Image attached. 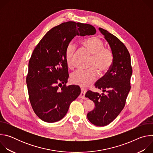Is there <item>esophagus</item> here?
<instances>
[{
    "label": "esophagus",
    "instance_id": "34e87169",
    "mask_svg": "<svg viewBox=\"0 0 153 153\" xmlns=\"http://www.w3.org/2000/svg\"><path fill=\"white\" fill-rule=\"evenodd\" d=\"M86 92V89H84V88H81V93H80V97L81 99H85V94Z\"/></svg>",
    "mask_w": 153,
    "mask_h": 153
}]
</instances>
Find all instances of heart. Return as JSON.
<instances>
[{"label":"heart","mask_w":153,"mask_h":153,"mask_svg":"<svg viewBox=\"0 0 153 153\" xmlns=\"http://www.w3.org/2000/svg\"><path fill=\"white\" fill-rule=\"evenodd\" d=\"M80 44L93 54L89 65L91 68L88 70H77L71 74V80L76 85L87 86L96 80L98 71L100 74H104L109 71L112 66L114 57L112 51L104 47L103 41L99 37L94 36L83 39ZM75 51V45L73 43H70L65 50V60L70 68L74 66Z\"/></svg>","instance_id":"obj_1"}]
</instances>
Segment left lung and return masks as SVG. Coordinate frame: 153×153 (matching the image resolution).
Segmentation results:
<instances>
[{"label": "left lung", "instance_id": "left-lung-1", "mask_svg": "<svg viewBox=\"0 0 153 153\" xmlns=\"http://www.w3.org/2000/svg\"><path fill=\"white\" fill-rule=\"evenodd\" d=\"M113 54L112 66L96 83V88L103 93L88 91L85 97L95 103L93 110L87 113L89 121L96 126H103L112 122L125 106L130 91V79L133 70L129 53L123 43L108 31L99 28Z\"/></svg>", "mask_w": 153, "mask_h": 153}]
</instances>
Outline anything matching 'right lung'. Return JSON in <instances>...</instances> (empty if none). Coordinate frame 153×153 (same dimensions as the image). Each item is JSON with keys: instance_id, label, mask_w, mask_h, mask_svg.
I'll return each mask as SVG.
<instances>
[{"instance_id": "add662e5", "label": "right lung", "mask_w": 153, "mask_h": 153, "mask_svg": "<svg viewBox=\"0 0 153 153\" xmlns=\"http://www.w3.org/2000/svg\"><path fill=\"white\" fill-rule=\"evenodd\" d=\"M96 32L90 24L62 23L48 31L34 50L27 84L32 108L43 121L53 123L63 119L71 103L80 94L78 85L65 86L69 77L65 50L76 36L94 35ZM58 83L64 84L60 90Z\"/></svg>"}]
</instances>
